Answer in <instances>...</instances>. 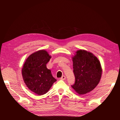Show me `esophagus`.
Here are the masks:
<instances>
[{"mask_svg":"<svg viewBox=\"0 0 120 120\" xmlns=\"http://www.w3.org/2000/svg\"><path fill=\"white\" fill-rule=\"evenodd\" d=\"M66 76L63 75V76H62V77H61V78H60V79H61V80H64V79H66Z\"/></svg>","mask_w":120,"mask_h":120,"instance_id":"obj_1","label":"esophagus"}]
</instances>
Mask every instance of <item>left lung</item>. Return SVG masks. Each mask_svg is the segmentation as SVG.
I'll list each match as a JSON object with an SVG mask.
<instances>
[{
  "label": "left lung",
  "mask_w": 120,
  "mask_h": 120,
  "mask_svg": "<svg viewBox=\"0 0 120 120\" xmlns=\"http://www.w3.org/2000/svg\"><path fill=\"white\" fill-rule=\"evenodd\" d=\"M72 59L75 82L71 87L79 95L92 91L101 78L100 61L92 53L82 49L78 50Z\"/></svg>",
  "instance_id": "8db88e82"
}]
</instances>
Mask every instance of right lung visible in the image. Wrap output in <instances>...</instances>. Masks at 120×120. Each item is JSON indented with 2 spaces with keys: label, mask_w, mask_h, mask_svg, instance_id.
<instances>
[{
  "label": "right lung",
  "mask_w": 120,
  "mask_h": 120,
  "mask_svg": "<svg viewBox=\"0 0 120 120\" xmlns=\"http://www.w3.org/2000/svg\"><path fill=\"white\" fill-rule=\"evenodd\" d=\"M51 58L45 50H40L29 56L22 69V75L25 85L38 95L46 94L56 81L46 64Z\"/></svg>",
  "instance_id": "add662e5"
}]
</instances>
